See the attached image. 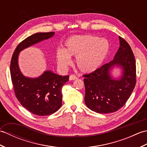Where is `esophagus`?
<instances>
[{"mask_svg": "<svg viewBox=\"0 0 147 147\" xmlns=\"http://www.w3.org/2000/svg\"><path fill=\"white\" fill-rule=\"evenodd\" d=\"M78 79V77L74 75V74H71L69 76V80H74Z\"/></svg>", "mask_w": 147, "mask_h": 147, "instance_id": "obj_1", "label": "esophagus"}]
</instances>
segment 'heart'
<instances>
[{
	"instance_id": "obj_1",
	"label": "heart",
	"mask_w": 147,
	"mask_h": 147,
	"mask_svg": "<svg viewBox=\"0 0 147 147\" xmlns=\"http://www.w3.org/2000/svg\"><path fill=\"white\" fill-rule=\"evenodd\" d=\"M109 43L105 38L92 35L70 36L64 43V49L56 52L57 63L65 69L71 64V56L76 57L78 67L83 73H91L98 68L107 57Z\"/></svg>"
}]
</instances>
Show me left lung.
Masks as SVG:
<instances>
[{"instance_id":"1","label":"left lung","mask_w":147,"mask_h":147,"mask_svg":"<svg viewBox=\"0 0 147 147\" xmlns=\"http://www.w3.org/2000/svg\"><path fill=\"white\" fill-rule=\"evenodd\" d=\"M119 40V49L113 60L83 76L85 78V104L97 113H112L123 107L136 85L135 56L128 43L121 36ZM114 65L123 69V76L119 80H112L109 75V71Z\"/></svg>"}]
</instances>
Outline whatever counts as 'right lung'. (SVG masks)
Returning a JSON list of instances; mask_svg holds the SVG:
<instances>
[{
  "label": "right lung",
  "instance_id": "add662e5",
  "mask_svg": "<svg viewBox=\"0 0 147 147\" xmlns=\"http://www.w3.org/2000/svg\"><path fill=\"white\" fill-rule=\"evenodd\" d=\"M54 35V32L37 33L27 37L16 47L11 61V77L16 96L31 113L40 116L54 114L61 107L62 88L69 76L47 71L38 78L24 77L19 69L18 57L22 50Z\"/></svg>",
  "mask_w": 147,
  "mask_h": 147
}]
</instances>
